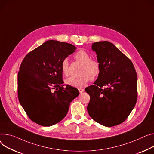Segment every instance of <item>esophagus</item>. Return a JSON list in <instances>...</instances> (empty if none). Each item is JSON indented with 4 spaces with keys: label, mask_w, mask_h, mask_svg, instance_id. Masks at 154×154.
<instances>
[{
    "label": "esophagus",
    "mask_w": 154,
    "mask_h": 154,
    "mask_svg": "<svg viewBox=\"0 0 154 154\" xmlns=\"http://www.w3.org/2000/svg\"><path fill=\"white\" fill-rule=\"evenodd\" d=\"M79 91L80 92V94H82V92L84 91V88H79Z\"/></svg>",
    "instance_id": "obj_1"
}]
</instances>
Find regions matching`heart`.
I'll use <instances>...</instances> for the list:
<instances>
[{
	"label": "heart",
	"mask_w": 154,
	"mask_h": 154,
	"mask_svg": "<svg viewBox=\"0 0 154 154\" xmlns=\"http://www.w3.org/2000/svg\"><path fill=\"white\" fill-rule=\"evenodd\" d=\"M75 59L83 64L80 74L77 77H70L66 80V83L72 87H82L90 80H94L98 77L100 74L101 66L99 61L97 59H92L91 55L84 50L79 51L75 54ZM69 64L67 58L63 60L60 65L61 72L64 75L67 76L69 74Z\"/></svg>",
	"instance_id": "heart-1"
}]
</instances>
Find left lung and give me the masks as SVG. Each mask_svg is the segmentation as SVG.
I'll return each mask as SVG.
<instances>
[{
	"mask_svg": "<svg viewBox=\"0 0 154 154\" xmlns=\"http://www.w3.org/2000/svg\"><path fill=\"white\" fill-rule=\"evenodd\" d=\"M101 66L100 74L94 82L85 88L90 100L87 106L90 116L106 126L124 122L134 108L137 97V77L131 60L113 44L94 43Z\"/></svg>",
	"mask_w": 154,
	"mask_h": 154,
	"instance_id": "left-lung-1",
	"label": "left lung"
}]
</instances>
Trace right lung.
Listing matches in <instances>:
<instances>
[{
	"label": "right lung",
	"mask_w": 154,
	"mask_h": 154,
	"mask_svg": "<svg viewBox=\"0 0 154 154\" xmlns=\"http://www.w3.org/2000/svg\"><path fill=\"white\" fill-rule=\"evenodd\" d=\"M72 45L49 40L23 59L18 74V97L29 119L43 126H53L67 115L70 103L79 95L64 87L60 65L76 49Z\"/></svg>",
	"instance_id": "1"
}]
</instances>
